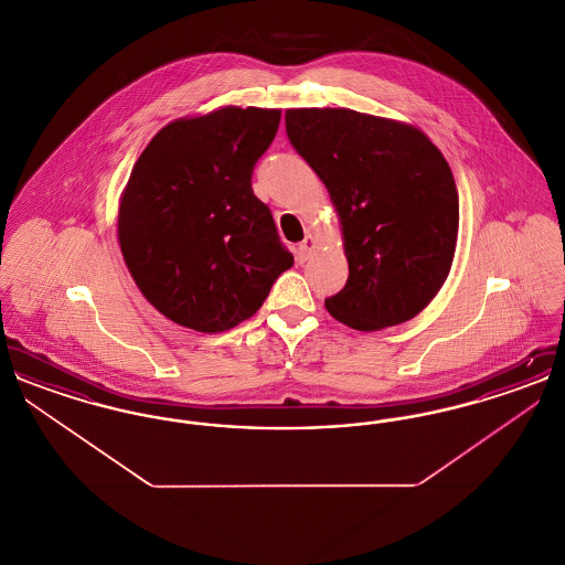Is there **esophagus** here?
I'll use <instances>...</instances> for the list:
<instances>
[{"label":"esophagus","mask_w":565,"mask_h":565,"mask_svg":"<svg viewBox=\"0 0 565 565\" xmlns=\"http://www.w3.org/2000/svg\"><path fill=\"white\" fill-rule=\"evenodd\" d=\"M313 247H316V239H313L311 235H307L302 242L296 245V260H298V263H305V260H309V256H311Z\"/></svg>","instance_id":"obj_1"}]
</instances>
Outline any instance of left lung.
I'll use <instances>...</instances> for the list:
<instances>
[{
  "label": "left lung",
  "mask_w": 565,
  "mask_h": 565,
  "mask_svg": "<svg viewBox=\"0 0 565 565\" xmlns=\"http://www.w3.org/2000/svg\"><path fill=\"white\" fill-rule=\"evenodd\" d=\"M286 131L343 226L350 277L326 298L328 313L364 332L413 320L443 288L456 254L449 162L417 127L348 108L288 109Z\"/></svg>",
  "instance_id": "left-lung-1"
}]
</instances>
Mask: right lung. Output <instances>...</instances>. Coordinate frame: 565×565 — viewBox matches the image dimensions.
<instances>
[{"label":"right lung","instance_id":"add662e5","mask_svg":"<svg viewBox=\"0 0 565 565\" xmlns=\"http://www.w3.org/2000/svg\"><path fill=\"white\" fill-rule=\"evenodd\" d=\"M279 118V109L237 106L180 118L135 162L118 242L137 288L171 322L199 332L235 328L295 265L252 190Z\"/></svg>","mask_w":565,"mask_h":565}]
</instances>
